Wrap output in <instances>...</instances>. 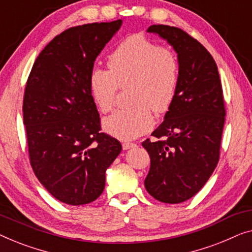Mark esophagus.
Here are the masks:
<instances>
[{"instance_id": "obj_1", "label": "esophagus", "mask_w": 252, "mask_h": 252, "mask_svg": "<svg viewBox=\"0 0 252 252\" xmlns=\"http://www.w3.org/2000/svg\"><path fill=\"white\" fill-rule=\"evenodd\" d=\"M137 145L136 144H133V143H129V141H125V143L122 144V148L125 151H126V150H130V148H133V147H136Z\"/></svg>"}]
</instances>
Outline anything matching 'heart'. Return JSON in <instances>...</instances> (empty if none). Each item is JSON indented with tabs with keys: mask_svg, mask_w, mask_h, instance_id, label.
Wrapping results in <instances>:
<instances>
[{
	"mask_svg": "<svg viewBox=\"0 0 252 252\" xmlns=\"http://www.w3.org/2000/svg\"><path fill=\"white\" fill-rule=\"evenodd\" d=\"M107 65L109 70H92L91 94L99 109L107 113L114 106L119 86L131 84L129 101L133 105L108 116L102 126L120 139H133L153 126L150 108L164 113L171 106L178 88V62L171 51L133 35L109 55Z\"/></svg>",
	"mask_w": 252,
	"mask_h": 252,
	"instance_id": "b5f03b06",
	"label": "heart"
}]
</instances>
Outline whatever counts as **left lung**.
<instances>
[{
  "mask_svg": "<svg viewBox=\"0 0 252 252\" xmlns=\"http://www.w3.org/2000/svg\"><path fill=\"white\" fill-rule=\"evenodd\" d=\"M177 54L178 88L163 122L143 141L151 158L145 189L163 203H182L200 190L217 166L225 106L218 68L207 49L185 32L152 25Z\"/></svg>",
  "mask_w": 252,
  "mask_h": 252,
  "instance_id": "left-lung-1",
  "label": "left lung"
}]
</instances>
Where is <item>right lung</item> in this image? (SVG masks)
I'll list each match as a JSON object with an SVG mask.
<instances>
[{
  "instance_id": "right-lung-1",
  "label": "right lung",
  "mask_w": 252,
  "mask_h": 252,
  "mask_svg": "<svg viewBox=\"0 0 252 252\" xmlns=\"http://www.w3.org/2000/svg\"><path fill=\"white\" fill-rule=\"evenodd\" d=\"M121 26L119 19L63 32L41 51L28 77L23 113L31 164L63 203L97 200L106 170L122 150L118 139L100 132L89 84L95 58Z\"/></svg>"
}]
</instances>
